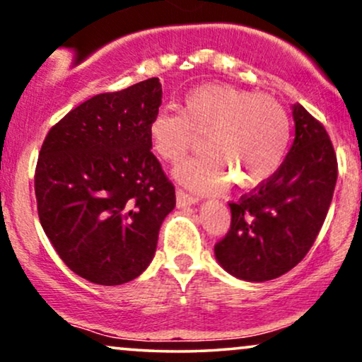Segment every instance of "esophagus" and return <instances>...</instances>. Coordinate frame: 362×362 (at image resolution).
I'll return each instance as SVG.
<instances>
[{
  "mask_svg": "<svg viewBox=\"0 0 362 362\" xmlns=\"http://www.w3.org/2000/svg\"><path fill=\"white\" fill-rule=\"evenodd\" d=\"M175 195H177V206L178 207L195 206V204H199V202H201V199L195 197V195H190V194L184 192V190H182V189H177Z\"/></svg>",
  "mask_w": 362,
  "mask_h": 362,
  "instance_id": "1",
  "label": "esophagus"
}]
</instances>
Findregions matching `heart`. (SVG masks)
I'll list each match as a JSON object with an SVG mask.
<instances>
[{
    "instance_id": "b5f03b06",
    "label": "heart",
    "mask_w": 362,
    "mask_h": 362,
    "mask_svg": "<svg viewBox=\"0 0 362 362\" xmlns=\"http://www.w3.org/2000/svg\"><path fill=\"white\" fill-rule=\"evenodd\" d=\"M202 135V151L175 168L182 184L213 190L226 184L248 189L269 180L284 160L291 120L279 100L269 95L209 83L190 90L178 114L158 110L148 122V141L161 160L175 163Z\"/></svg>"
}]
</instances>
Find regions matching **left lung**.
<instances>
[{
  "label": "left lung",
  "instance_id": "1",
  "mask_svg": "<svg viewBox=\"0 0 362 362\" xmlns=\"http://www.w3.org/2000/svg\"><path fill=\"white\" fill-rule=\"evenodd\" d=\"M294 141L264 184L230 202L231 226L214 245L218 264L236 279L265 282L305 259L325 221L337 182V156L325 127L293 105Z\"/></svg>",
  "mask_w": 362,
  "mask_h": 362
}]
</instances>
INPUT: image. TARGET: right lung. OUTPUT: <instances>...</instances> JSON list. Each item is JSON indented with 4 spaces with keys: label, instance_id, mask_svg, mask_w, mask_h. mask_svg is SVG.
I'll return each instance as SVG.
<instances>
[{
    "label": "right lung",
    "instance_id": "right-lung-1",
    "mask_svg": "<svg viewBox=\"0 0 362 362\" xmlns=\"http://www.w3.org/2000/svg\"><path fill=\"white\" fill-rule=\"evenodd\" d=\"M160 105L158 78L95 95L66 114L40 148V224L62 262L93 284L119 286L146 271L175 207V189L148 141Z\"/></svg>",
    "mask_w": 362,
    "mask_h": 362
}]
</instances>
